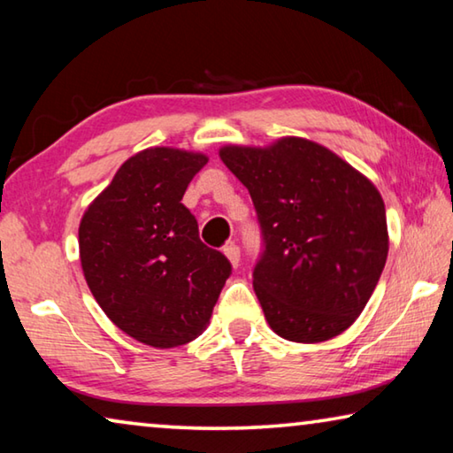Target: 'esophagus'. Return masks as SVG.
Segmentation results:
<instances>
[{
  "mask_svg": "<svg viewBox=\"0 0 453 453\" xmlns=\"http://www.w3.org/2000/svg\"><path fill=\"white\" fill-rule=\"evenodd\" d=\"M224 256L229 260V264L234 265V268H238L240 265V248L235 246L234 242H229L224 246Z\"/></svg>",
  "mask_w": 453,
  "mask_h": 453,
  "instance_id": "1",
  "label": "esophagus"
}]
</instances>
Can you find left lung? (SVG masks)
Wrapping results in <instances>:
<instances>
[{"mask_svg":"<svg viewBox=\"0 0 453 453\" xmlns=\"http://www.w3.org/2000/svg\"><path fill=\"white\" fill-rule=\"evenodd\" d=\"M219 159L248 188L260 221L254 290L270 328L294 342L344 333L389 252L381 193L333 150L300 136L226 145Z\"/></svg>","mask_w":453,"mask_h":453,"instance_id":"obj_1","label":"left lung"}]
</instances>
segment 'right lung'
Segmentation results:
<instances>
[{
  "instance_id": "add662e5",
  "label": "right lung",
  "mask_w": 453,
  "mask_h": 453,
  "mask_svg": "<svg viewBox=\"0 0 453 453\" xmlns=\"http://www.w3.org/2000/svg\"><path fill=\"white\" fill-rule=\"evenodd\" d=\"M207 155L150 147L127 159L78 227L86 284L106 317L155 349L203 333L226 280L227 257L199 240L181 203Z\"/></svg>"
}]
</instances>
